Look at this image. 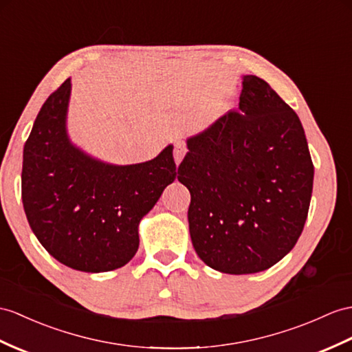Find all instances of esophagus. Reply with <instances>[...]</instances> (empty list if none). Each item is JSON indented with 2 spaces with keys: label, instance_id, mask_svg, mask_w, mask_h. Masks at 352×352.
Segmentation results:
<instances>
[{
  "label": "esophagus",
  "instance_id": "esophagus-1",
  "mask_svg": "<svg viewBox=\"0 0 352 352\" xmlns=\"http://www.w3.org/2000/svg\"><path fill=\"white\" fill-rule=\"evenodd\" d=\"M185 153H186L185 144L181 143V142H177V143L175 144V152H173V157H175V161H176L177 166L182 162V160H184V157H185Z\"/></svg>",
  "mask_w": 352,
  "mask_h": 352
}]
</instances>
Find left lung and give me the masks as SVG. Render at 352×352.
I'll return each instance as SVG.
<instances>
[{
	"label": "left lung",
	"mask_w": 352,
	"mask_h": 352,
	"mask_svg": "<svg viewBox=\"0 0 352 352\" xmlns=\"http://www.w3.org/2000/svg\"><path fill=\"white\" fill-rule=\"evenodd\" d=\"M177 168L204 264L228 275L272 267L293 250L309 210L314 164L296 111L260 77L243 76L239 110L186 139Z\"/></svg>",
	"instance_id": "1"
}]
</instances>
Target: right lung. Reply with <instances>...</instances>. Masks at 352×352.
Listing matches in <instances>:
<instances>
[{
	"instance_id": "1",
	"label": "right lung",
	"mask_w": 352,
	"mask_h": 352,
	"mask_svg": "<svg viewBox=\"0 0 352 352\" xmlns=\"http://www.w3.org/2000/svg\"><path fill=\"white\" fill-rule=\"evenodd\" d=\"M68 79L50 94L23 146L22 203L43 248L74 270L122 267L139 250V224L176 179L173 144L151 161L116 166L72 143Z\"/></svg>"
}]
</instances>
